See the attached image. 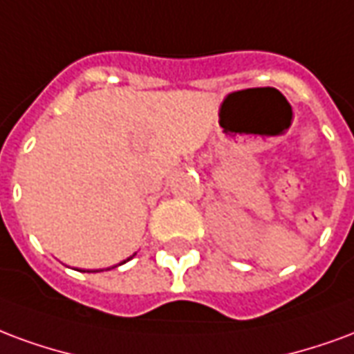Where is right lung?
<instances>
[{
    "instance_id": "obj_1",
    "label": "right lung",
    "mask_w": 354,
    "mask_h": 354,
    "mask_svg": "<svg viewBox=\"0 0 354 354\" xmlns=\"http://www.w3.org/2000/svg\"><path fill=\"white\" fill-rule=\"evenodd\" d=\"M128 260H130V259H128ZM124 262H126V260H124ZM124 262H122V264H124Z\"/></svg>"
}]
</instances>
